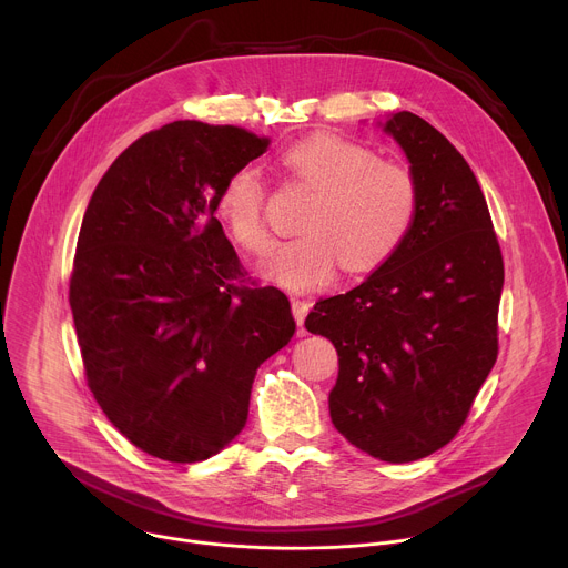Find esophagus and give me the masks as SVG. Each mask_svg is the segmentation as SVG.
Wrapping results in <instances>:
<instances>
[{"label": "esophagus", "instance_id": "34e87169", "mask_svg": "<svg viewBox=\"0 0 568 568\" xmlns=\"http://www.w3.org/2000/svg\"><path fill=\"white\" fill-rule=\"evenodd\" d=\"M307 310H310V303L303 301V298H292V314L296 318L298 326H303V321L307 316Z\"/></svg>", "mask_w": 568, "mask_h": 568}]
</instances>
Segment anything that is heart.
Masks as SVG:
<instances>
[{
	"mask_svg": "<svg viewBox=\"0 0 568 568\" xmlns=\"http://www.w3.org/2000/svg\"><path fill=\"white\" fill-rule=\"evenodd\" d=\"M281 161L316 195L298 222L303 233L276 245L261 267L274 283L292 292L314 290L335 278L339 263L348 272L373 270L407 240L418 213V186L407 169L335 134L298 141ZM217 213L242 250H267L265 182L256 166H240L226 178Z\"/></svg>",
	"mask_w": 568,
	"mask_h": 568,
	"instance_id": "1",
	"label": "heart"
}]
</instances>
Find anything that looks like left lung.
<instances>
[{"label": "left lung", "instance_id": "obj_1", "mask_svg": "<svg viewBox=\"0 0 568 568\" xmlns=\"http://www.w3.org/2000/svg\"><path fill=\"white\" fill-rule=\"evenodd\" d=\"M377 125L409 159L414 226L362 285L321 298L305 328L339 355L337 432L373 458L412 463L456 436L497 362L504 258L463 154L412 112Z\"/></svg>", "mask_w": 568, "mask_h": 568}]
</instances>
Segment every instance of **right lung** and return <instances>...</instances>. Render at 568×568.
Masks as SVG:
<instances>
[{"mask_svg":"<svg viewBox=\"0 0 568 568\" xmlns=\"http://www.w3.org/2000/svg\"><path fill=\"white\" fill-rule=\"evenodd\" d=\"M235 125L175 121L125 148L80 224L69 305L88 384L141 452L197 463L247 423L258 366L296 323L276 287L245 285L217 195L267 152Z\"/></svg>","mask_w":568,"mask_h":568,"instance_id":"add662e5","label":"right lung"}]
</instances>
